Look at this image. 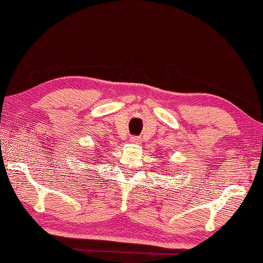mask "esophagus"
<instances>
[{"label": "esophagus", "instance_id": "obj_1", "mask_svg": "<svg viewBox=\"0 0 263 263\" xmlns=\"http://www.w3.org/2000/svg\"><path fill=\"white\" fill-rule=\"evenodd\" d=\"M131 141H132V143H135V144H140L141 143V138H140V137H138V136H132L131 137Z\"/></svg>", "mask_w": 263, "mask_h": 263}]
</instances>
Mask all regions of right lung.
I'll return each instance as SVG.
<instances>
[{
  "label": "right lung",
  "mask_w": 263,
  "mask_h": 263,
  "mask_svg": "<svg viewBox=\"0 0 263 263\" xmlns=\"http://www.w3.org/2000/svg\"><path fill=\"white\" fill-rule=\"evenodd\" d=\"M93 159H97V158H93ZM92 159V162H91V164H96V160H93Z\"/></svg>",
  "instance_id": "obj_1"
}]
</instances>
